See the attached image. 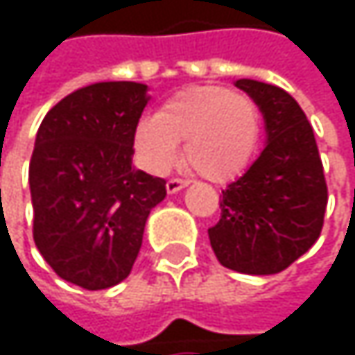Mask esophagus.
<instances>
[{
  "label": "esophagus",
  "instance_id": "obj_1",
  "mask_svg": "<svg viewBox=\"0 0 355 355\" xmlns=\"http://www.w3.org/2000/svg\"><path fill=\"white\" fill-rule=\"evenodd\" d=\"M187 184H189V182L182 180V178H171V180L166 182V191H168V195H175L180 189H184Z\"/></svg>",
  "mask_w": 355,
  "mask_h": 355
}]
</instances>
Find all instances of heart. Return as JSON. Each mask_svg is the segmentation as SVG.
<instances>
[{"label": "heart", "mask_w": 355, "mask_h": 355, "mask_svg": "<svg viewBox=\"0 0 355 355\" xmlns=\"http://www.w3.org/2000/svg\"><path fill=\"white\" fill-rule=\"evenodd\" d=\"M261 139V110L247 94L224 86H189L166 98L156 114L137 121L133 152L152 175L166 173L178 158L214 182L239 177L252 160Z\"/></svg>", "instance_id": "1"}]
</instances>
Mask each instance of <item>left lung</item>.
<instances>
[{
	"label": "left lung",
	"instance_id": "obj_1",
	"mask_svg": "<svg viewBox=\"0 0 355 355\" xmlns=\"http://www.w3.org/2000/svg\"><path fill=\"white\" fill-rule=\"evenodd\" d=\"M234 86L257 103L267 144L247 173L222 191V216L207 234L224 267L271 275L317 243L327 182L313 127L300 105L265 82L236 80Z\"/></svg>",
	"mask_w": 355,
	"mask_h": 355
}]
</instances>
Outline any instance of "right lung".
Segmentation results:
<instances>
[{"label": "right lung", "instance_id": "right-lung-1", "mask_svg": "<svg viewBox=\"0 0 355 355\" xmlns=\"http://www.w3.org/2000/svg\"><path fill=\"white\" fill-rule=\"evenodd\" d=\"M148 86L98 82L46 112L31 158L35 245L53 271L80 288L123 282L166 180L133 166V129Z\"/></svg>", "mask_w": 355, "mask_h": 355}]
</instances>
